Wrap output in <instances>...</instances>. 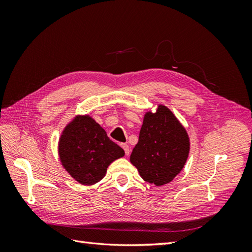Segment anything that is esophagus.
<instances>
[{"instance_id": "34e87169", "label": "esophagus", "mask_w": 252, "mask_h": 252, "mask_svg": "<svg viewBox=\"0 0 252 252\" xmlns=\"http://www.w3.org/2000/svg\"><path fill=\"white\" fill-rule=\"evenodd\" d=\"M121 146H122V148L124 149V151H125V155H126V156H129V151H130V149H129V146H128V145H127V144H122Z\"/></svg>"}]
</instances>
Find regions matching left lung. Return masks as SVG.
Returning a JSON list of instances; mask_svg holds the SVG:
<instances>
[{
    "label": "left lung",
    "instance_id": "obj_1",
    "mask_svg": "<svg viewBox=\"0 0 252 252\" xmlns=\"http://www.w3.org/2000/svg\"><path fill=\"white\" fill-rule=\"evenodd\" d=\"M189 151L190 140L185 127L167 106L158 104L155 112L149 110L144 114L130 163L144 181L162 186L183 170Z\"/></svg>",
    "mask_w": 252,
    "mask_h": 252
}]
</instances>
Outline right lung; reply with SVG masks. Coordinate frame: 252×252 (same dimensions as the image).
<instances>
[{"instance_id": "right-lung-1", "label": "right lung", "mask_w": 252, "mask_h": 252, "mask_svg": "<svg viewBox=\"0 0 252 252\" xmlns=\"http://www.w3.org/2000/svg\"><path fill=\"white\" fill-rule=\"evenodd\" d=\"M61 165L70 177L85 186L100 182L108 166L125 156L104 128L89 114H77L68 123L58 142Z\"/></svg>"}]
</instances>
